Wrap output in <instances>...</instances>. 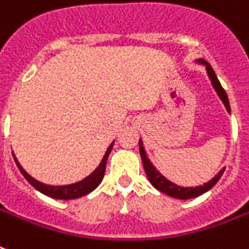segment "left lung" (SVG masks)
Here are the masks:
<instances>
[{"mask_svg": "<svg viewBox=\"0 0 249 249\" xmlns=\"http://www.w3.org/2000/svg\"><path fill=\"white\" fill-rule=\"evenodd\" d=\"M197 62L205 66V68H207V73H208L209 79H211V83H212L213 88H214V90H216L217 94H218V97L221 98V101H222V103H224L226 109H228V112H230V103H229L228 94H226L224 88L221 86L220 81L217 79L216 73L213 71V68L211 67V64L207 63V62L203 59H199ZM140 154L141 158H142V163H143L144 172L147 174V177L148 179H150V182H151V185L154 186L155 189L159 190V191H161V193L166 194V195H169V196L172 197H176V199H183V200H185V199L196 197L199 196V195H201V194L207 193L208 190L212 189L213 186L218 182V179H220L225 170V168L222 170H220V173L216 174V177L212 178L211 181L204 183L203 186H196V187H181V186H177L176 183H173V182L168 181L163 174L159 173V170H156L155 166L152 165L151 161L148 160L147 154L144 151L142 140H140Z\"/></svg>", "mask_w": 249, "mask_h": 249, "instance_id": "obj_1", "label": "left lung"}]
</instances>
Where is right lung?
Segmentation results:
<instances>
[{
	"label": "right lung",
	"mask_w": 249,
	"mask_h": 249,
	"mask_svg": "<svg viewBox=\"0 0 249 249\" xmlns=\"http://www.w3.org/2000/svg\"><path fill=\"white\" fill-rule=\"evenodd\" d=\"M113 147V142L109 144V147L107 148L103 159H102L101 164L98 165V168L94 170L93 173L89 174L88 177L84 178L83 181L76 182V183H72V185H66V186H52V185H45L42 182L37 181L33 177H31L27 172H25L21 165L19 164V161L17 160L15 155L13 154L14 160L17 163L18 168L20 170V173L25 177V179L31 183V185L35 187L36 190H38L40 193H42L46 196L54 197V199H64V200H70V199H77V197H81L86 194L91 193L94 189H97L98 185L101 183L102 179H103V176H105L106 172V164H107V159H108V155L111 150Z\"/></svg>",
	"instance_id": "1"
}]
</instances>
